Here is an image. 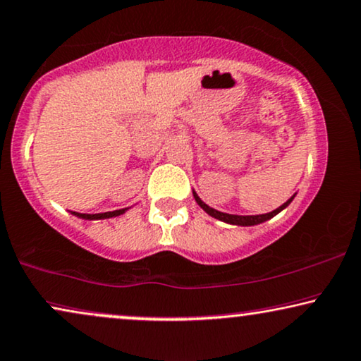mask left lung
<instances>
[{
	"label": "left lung",
	"mask_w": 361,
	"mask_h": 361,
	"mask_svg": "<svg viewBox=\"0 0 361 361\" xmlns=\"http://www.w3.org/2000/svg\"><path fill=\"white\" fill-rule=\"evenodd\" d=\"M295 197V195H293ZM293 197H290L287 202L285 204H282L280 205L279 209H275V210H272V212H269V214H260V215H233V214H226V212H219V210H215V209H212V207H209L207 204L205 202H202V200H200V197L197 194H195L194 192V199H195V202H197L200 207H202L205 212H207L210 217H214V219H219V221H222V222H227V224H232V226H242V227H249V226H257V224H262V222H265V221H269V219H272V217H275V215H277L279 212H282V210L287 207V205L292 202L293 200Z\"/></svg>",
	"instance_id": "8db88e82"
}]
</instances>
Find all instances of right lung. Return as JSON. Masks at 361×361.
<instances>
[{
    "instance_id": "obj_1",
    "label": "right lung",
    "mask_w": 361,
    "mask_h": 361,
    "mask_svg": "<svg viewBox=\"0 0 361 361\" xmlns=\"http://www.w3.org/2000/svg\"><path fill=\"white\" fill-rule=\"evenodd\" d=\"M128 209H121V210H112V212H102V214H79L74 212L76 217L86 219V221H94V219H109V217H118V215L124 214Z\"/></svg>"
}]
</instances>
